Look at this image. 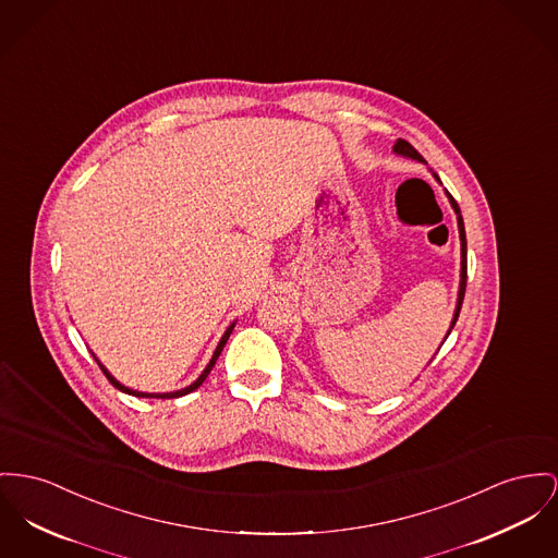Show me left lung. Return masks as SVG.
Segmentation results:
<instances>
[{
    "instance_id": "1",
    "label": "left lung",
    "mask_w": 558,
    "mask_h": 558,
    "mask_svg": "<svg viewBox=\"0 0 558 558\" xmlns=\"http://www.w3.org/2000/svg\"><path fill=\"white\" fill-rule=\"evenodd\" d=\"M393 151L398 154V156H404V158H412V160H416V162H425V158L416 151V149L410 146L409 142H404V140H398L396 144H393ZM427 165V162H425ZM432 171V169H429ZM432 175L436 178V182H440V178L432 171ZM442 184V182H440ZM446 196H448V203H450V207H452V211L457 214V226H459V239H461V279H459V292H457V304H454V313H452V322H450V328H448V332H446L445 340L450 335V330L454 328V324H457V319H459V311H461V304H463V296H465V283H468V241H465V226H463V218H461V209H459V205H457V201L448 194V190H445Z\"/></svg>"
}]
</instances>
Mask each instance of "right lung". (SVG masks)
Here are the masks:
<instances>
[{"instance_id": "right-lung-1", "label": "right lung", "mask_w": 558, "mask_h": 558, "mask_svg": "<svg viewBox=\"0 0 558 558\" xmlns=\"http://www.w3.org/2000/svg\"><path fill=\"white\" fill-rule=\"evenodd\" d=\"M234 324L236 322H232L228 328H226V332H223L222 338H220V342H218V347H216V351H214V355H211V360H209V364L205 366V371L201 372V376L194 380V383H190L187 387H184V389H178V391H167V393H146V391H137V389H131V387H126V385H122L120 380H116L113 378L112 374H110V371L97 360V355L93 353V357H95V362L99 364V368L104 371V374L108 376V380L112 383L113 387L116 389H120L122 393H129V396H135V398H156V400H169V398H182V396H186V393H190V391H194V389H198L201 385H203V380L207 378V374L211 372V368L216 366V360L220 357V353H222L223 344H226V340H228V336L232 335V328H234Z\"/></svg>"}]
</instances>
